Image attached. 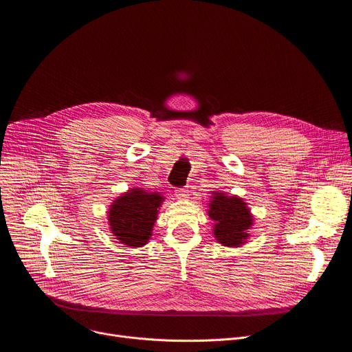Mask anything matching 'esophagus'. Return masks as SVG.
Listing matches in <instances>:
<instances>
[{
	"label": "esophagus",
	"mask_w": 352,
	"mask_h": 352,
	"mask_svg": "<svg viewBox=\"0 0 352 352\" xmlns=\"http://www.w3.org/2000/svg\"><path fill=\"white\" fill-rule=\"evenodd\" d=\"M175 195H176L177 199H182V200L188 199V190H187V188H177V190L175 192Z\"/></svg>",
	"instance_id": "esophagus-1"
}]
</instances>
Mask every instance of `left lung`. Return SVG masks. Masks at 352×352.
I'll return each instance as SVG.
<instances>
[{"mask_svg":"<svg viewBox=\"0 0 352 352\" xmlns=\"http://www.w3.org/2000/svg\"><path fill=\"white\" fill-rule=\"evenodd\" d=\"M208 203V215L214 221L212 234L224 247H241L248 239V230L254 226L251 208L238 196L212 192Z\"/></svg>","mask_w":352,"mask_h":352,"instance_id":"8db88e82","label":"left lung"}]
</instances>
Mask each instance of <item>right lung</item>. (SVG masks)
<instances>
[{
	"instance_id": "obj_1",
	"label": "right lung",
	"mask_w": 352,
	"mask_h": 352,
	"mask_svg": "<svg viewBox=\"0 0 352 352\" xmlns=\"http://www.w3.org/2000/svg\"><path fill=\"white\" fill-rule=\"evenodd\" d=\"M165 201L157 192L133 187L117 197L108 208V226L121 244L140 248L148 244L157 212Z\"/></svg>"
}]
</instances>
